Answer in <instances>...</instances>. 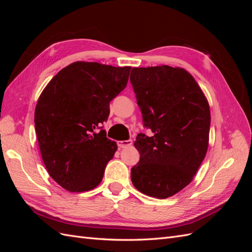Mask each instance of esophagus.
<instances>
[{
  "label": "esophagus",
  "mask_w": 252,
  "mask_h": 252,
  "mask_svg": "<svg viewBox=\"0 0 252 252\" xmlns=\"http://www.w3.org/2000/svg\"><path fill=\"white\" fill-rule=\"evenodd\" d=\"M132 145V141L131 140H127V141H119L118 142V146L120 148H127L129 146Z\"/></svg>",
  "instance_id": "34e87169"
}]
</instances>
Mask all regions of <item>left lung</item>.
<instances>
[{"mask_svg":"<svg viewBox=\"0 0 252 252\" xmlns=\"http://www.w3.org/2000/svg\"><path fill=\"white\" fill-rule=\"evenodd\" d=\"M130 82L144 126L134 147L140 161L131 168L142 193L167 199L193 180L208 149L210 108L194 78L181 67L132 68Z\"/></svg>","mask_w":252,"mask_h":252,"instance_id":"obj_1","label":"left lung"}]
</instances>
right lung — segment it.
Returning <instances> with one entry per match:
<instances>
[{
    "label": "right lung",
    "mask_w": 252,
    "mask_h": 252,
    "mask_svg": "<svg viewBox=\"0 0 252 252\" xmlns=\"http://www.w3.org/2000/svg\"><path fill=\"white\" fill-rule=\"evenodd\" d=\"M130 69L79 61L60 70L42 91L34 110L41 156L50 177L68 191H88L102 182L118 146L100 126Z\"/></svg>",
    "instance_id": "right-lung-1"
}]
</instances>
